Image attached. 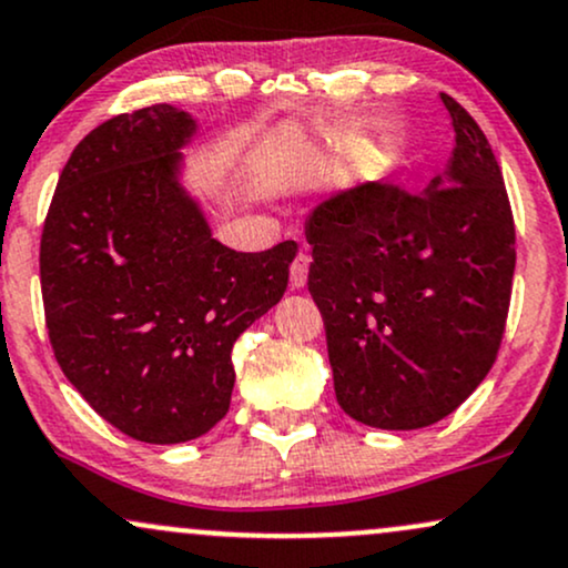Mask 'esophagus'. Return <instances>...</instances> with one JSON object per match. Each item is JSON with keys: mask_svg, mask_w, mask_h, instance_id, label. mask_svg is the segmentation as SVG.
<instances>
[{"mask_svg": "<svg viewBox=\"0 0 568 568\" xmlns=\"http://www.w3.org/2000/svg\"><path fill=\"white\" fill-rule=\"evenodd\" d=\"M306 275H310V256L298 254L291 264V288H304Z\"/></svg>", "mask_w": 568, "mask_h": 568, "instance_id": "obj_1", "label": "esophagus"}]
</instances>
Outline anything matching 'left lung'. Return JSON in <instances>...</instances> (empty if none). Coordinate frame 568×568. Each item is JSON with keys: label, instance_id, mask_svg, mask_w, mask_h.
Here are the masks:
<instances>
[{"label": "left lung", "instance_id": "1", "mask_svg": "<svg viewBox=\"0 0 568 568\" xmlns=\"http://www.w3.org/2000/svg\"><path fill=\"white\" fill-rule=\"evenodd\" d=\"M447 172L418 195L367 182L306 219L310 293L325 320L336 399L373 428L447 418L495 365L516 270V227L487 136L442 92Z\"/></svg>", "mask_w": 568, "mask_h": 568}]
</instances>
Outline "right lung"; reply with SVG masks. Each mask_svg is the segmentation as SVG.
I'll return each instance as SVG.
<instances>
[{
    "label": "right lung",
    "mask_w": 568,
    "mask_h": 568,
    "mask_svg": "<svg viewBox=\"0 0 568 568\" xmlns=\"http://www.w3.org/2000/svg\"><path fill=\"white\" fill-rule=\"evenodd\" d=\"M195 121L150 105L73 148L42 230L44 320L89 407L148 444L203 436L227 415L232 346L285 288L298 245L241 254L182 190Z\"/></svg>",
    "instance_id": "add662e5"
}]
</instances>
